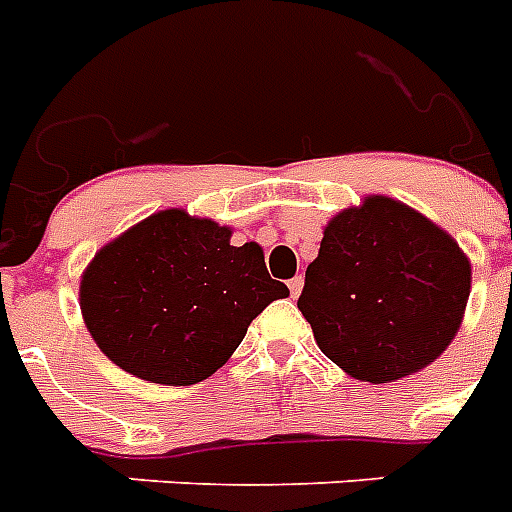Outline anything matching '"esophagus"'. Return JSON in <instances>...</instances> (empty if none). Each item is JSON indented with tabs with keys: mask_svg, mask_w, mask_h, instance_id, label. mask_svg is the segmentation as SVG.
<instances>
[{
	"mask_svg": "<svg viewBox=\"0 0 512 512\" xmlns=\"http://www.w3.org/2000/svg\"><path fill=\"white\" fill-rule=\"evenodd\" d=\"M302 286H305V278H302V276L289 278V292H292V297H299V292H302Z\"/></svg>",
	"mask_w": 512,
	"mask_h": 512,
	"instance_id": "1",
	"label": "esophagus"
}]
</instances>
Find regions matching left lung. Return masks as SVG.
<instances>
[{
    "mask_svg": "<svg viewBox=\"0 0 512 512\" xmlns=\"http://www.w3.org/2000/svg\"><path fill=\"white\" fill-rule=\"evenodd\" d=\"M471 294V263L447 231L389 197L336 215L297 307L328 360L371 384L447 350Z\"/></svg>",
    "mask_w": 512,
    "mask_h": 512,
    "instance_id": "8db88e82",
    "label": "left lung"
}]
</instances>
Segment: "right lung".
<instances>
[{"instance_id":"right-lung-1","label":"right lung","mask_w":512,"mask_h":512,"mask_svg":"<svg viewBox=\"0 0 512 512\" xmlns=\"http://www.w3.org/2000/svg\"><path fill=\"white\" fill-rule=\"evenodd\" d=\"M255 242L231 228L162 210L102 247L81 278V313L99 350L152 384L189 386L213 376L273 299Z\"/></svg>"}]
</instances>
